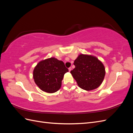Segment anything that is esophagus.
<instances>
[{
  "mask_svg": "<svg viewBox=\"0 0 133 133\" xmlns=\"http://www.w3.org/2000/svg\"><path fill=\"white\" fill-rule=\"evenodd\" d=\"M68 69H69V71H70L71 70V67H69V68H68Z\"/></svg>",
  "mask_w": 133,
  "mask_h": 133,
  "instance_id": "esophagus-1",
  "label": "esophagus"
}]
</instances>
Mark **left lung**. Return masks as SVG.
I'll list each match as a JSON object with an SVG mask.
<instances>
[{
	"label": "left lung",
	"mask_w": 133,
	"mask_h": 133,
	"mask_svg": "<svg viewBox=\"0 0 133 133\" xmlns=\"http://www.w3.org/2000/svg\"><path fill=\"white\" fill-rule=\"evenodd\" d=\"M75 68L70 73L78 86L85 90H91L99 87L105 74L103 63L95 57L80 54L74 63Z\"/></svg>",
	"instance_id": "obj_1"
}]
</instances>
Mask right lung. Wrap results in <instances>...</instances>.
I'll return each mask as SVG.
<instances>
[{
	"instance_id": "1",
	"label": "right lung",
	"mask_w": 133,
	"mask_h": 133,
	"mask_svg": "<svg viewBox=\"0 0 133 133\" xmlns=\"http://www.w3.org/2000/svg\"><path fill=\"white\" fill-rule=\"evenodd\" d=\"M68 71L63 62L50 58L37 64L33 71V78L41 90L53 93L61 87L64 75Z\"/></svg>"
}]
</instances>
